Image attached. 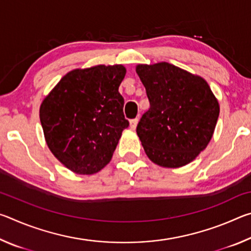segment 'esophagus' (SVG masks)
<instances>
[{
    "label": "esophagus",
    "instance_id": "obj_1",
    "mask_svg": "<svg viewBox=\"0 0 251 251\" xmlns=\"http://www.w3.org/2000/svg\"><path fill=\"white\" fill-rule=\"evenodd\" d=\"M137 124H138V118H134V120H131L129 122V126H130L131 129H135L136 126H137Z\"/></svg>",
    "mask_w": 251,
    "mask_h": 251
}]
</instances>
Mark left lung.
I'll list each match as a JSON object with an SVG mask.
<instances>
[{
    "instance_id": "8db88e82",
    "label": "left lung",
    "mask_w": 251,
    "mask_h": 251,
    "mask_svg": "<svg viewBox=\"0 0 251 251\" xmlns=\"http://www.w3.org/2000/svg\"><path fill=\"white\" fill-rule=\"evenodd\" d=\"M136 73L151 104L136 129L147 157L165 168L192 163L214 135L217 97L201 76L167 62L138 64Z\"/></svg>"
}]
</instances>
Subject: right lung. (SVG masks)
I'll list each match as a JSON object with an SVG mask.
<instances>
[{"instance_id":"1","label":"right lung","mask_w":251,"mask_h":251,"mask_svg":"<svg viewBox=\"0 0 251 251\" xmlns=\"http://www.w3.org/2000/svg\"><path fill=\"white\" fill-rule=\"evenodd\" d=\"M122 64L75 69L63 76L40 106L46 145L59 163L79 175L101 171L128 127L118 87Z\"/></svg>"}]
</instances>
